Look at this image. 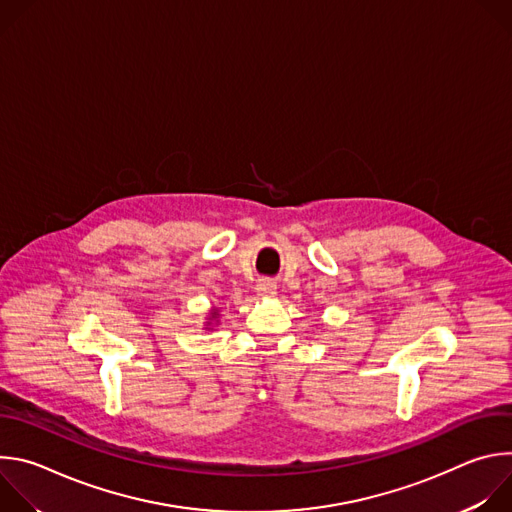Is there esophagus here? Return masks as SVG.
I'll list each match as a JSON object with an SVG mask.
<instances>
[{
	"mask_svg": "<svg viewBox=\"0 0 512 512\" xmlns=\"http://www.w3.org/2000/svg\"><path fill=\"white\" fill-rule=\"evenodd\" d=\"M257 294L259 296H263V298H271V296H275V291H277V285H275V281H271V279H259V283H257Z\"/></svg>",
	"mask_w": 512,
	"mask_h": 512,
	"instance_id": "esophagus-1",
	"label": "esophagus"
}]
</instances>
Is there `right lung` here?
<instances>
[{
    "label": "right lung",
    "instance_id": "1",
    "mask_svg": "<svg viewBox=\"0 0 512 512\" xmlns=\"http://www.w3.org/2000/svg\"><path fill=\"white\" fill-rule=\"evenodd\" d=\"M214 316H216V312H214Z\"/></svg>",
    "mask_w": 512,
    "mask_h": 512
}]
</instances>
